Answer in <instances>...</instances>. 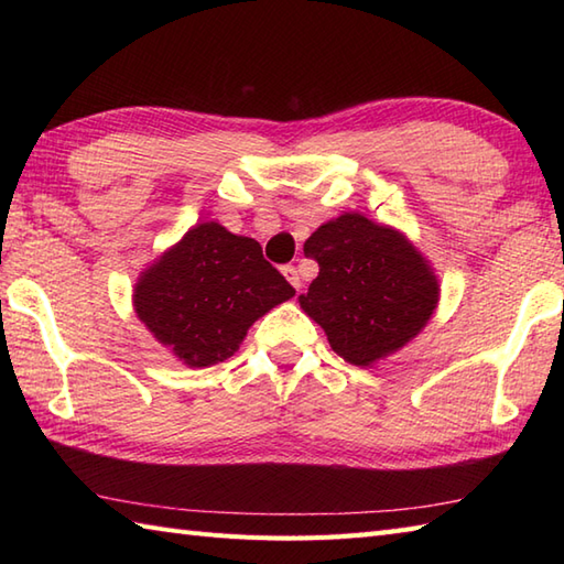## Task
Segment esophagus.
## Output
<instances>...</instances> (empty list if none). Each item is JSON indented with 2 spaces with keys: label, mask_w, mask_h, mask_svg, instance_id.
Wrapping results in <instances>:
<instances>
[{
  "label": "esophagus",
  "mask_w": 564,
  "mask_h": 564,
  "mask_svg": "<svg viewBox=\"0 0 564 564\" xmlns=\"http://www.w3.org/2000/svg\"><path fill=\"white\" fill-rule=\"evenodd\" d=\"M283 275H285V281H289L295 291H301V275H297L295 267H283Z\"/></svg>",
  "instance_id": "esophagus-1"
}]
</instances>
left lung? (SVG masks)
<instances>
[{
  "mask_svg": "<svg viewBox=\"0 0 564 564\" xmlns=\"http://www.w3.org/2000/svg\"><path fill=\"white\" fill-rule=\"evenodd\" d=\"M319 273L301 307L327 332L332 349L370 366L416 337L438 303L422 254L386 225L358 213L317 227L303 247Z\"/></svg>",
  "mask_w": 564,
  "mask_h": 564,
  "instance_id": "obj_1",
  "label": "left lung"
}]
</instances>
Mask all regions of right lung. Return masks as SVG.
Listing matches in <instances>:
<instances>
[{"instance_id":"add662e5","label":"right lung","mask_w":564,"mask_h":564,"mask_svg":"<svg viewBox=\"0 0 564 564\" xmlns=\"http://www.w3.org/2000/svg\"><path fill=\"white\" fill-rule=\"evenodd\" d=\"M293 295L257 239L200 223L140 275L133 303L154 339L184 364L213 366L239 349L261 315Z\"/></svg>"}]
</instances>
